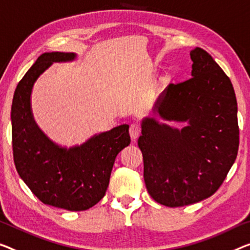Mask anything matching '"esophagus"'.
I'll list each match as a JSON object with an SVG mask.
<instances>
[{"label": "esophagus", "mask_w": 250, "mask_h": 250, "mask_svg": "<svg viewBox=\"0 0 250 250\" xmlns=\"http://www.w3.org/2000/svg\"><path fill=\"white\" fill-rule=\"evenodd\" d=\"M141 134V126L140 124H137V123H133L132 125H130L129 127V135L130 138H132L133 141H135L136 138L138 137V135Z\"/></svg>", "instance_id": "1"}]
</instances>
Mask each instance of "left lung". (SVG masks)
Masks as SVG:
<instances>
[{
    "mask_svg": "<svg viewBox=\"0 0 250 250\" xmlns=\"http://www.w3.org/2000/svg\"><path fill=\"white\" fill-rule=\"evenodd\" d=\"M190 57L192 78L170 83L154 107L157 118L186 125L176 128L145 117L137 142L149 195L171 208L211 197L235 163L239 146L229 77L203 49L191 50Z\"/></svg>",
    "mask_w": 250,
    "mask_h": 250,
    "instance_id": "obj_1",
    "label": "left lung"
}]
</instances>
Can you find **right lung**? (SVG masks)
Wrapping results in <instances>:
<instances>
[{"label":"right lung","instance_id":"obj_1","mask_svg":"<svg viewBox=\"0 0 250 250\" xmlns=\"http://www.w3.org/2000/svg\"><path fill=\"white\" fill-rule=\"evenodd\" d=\"M76 57L74 52L42 53L18 83L11 108L19 175L44 205L69 211L87 210L102 200L115 159L130 143L126 124L69 148L52 142L37 125L31 108L34 83L53 62L74 61Z\"/></svg>","mask_w":250,"mask_h":250}]
</instances>
